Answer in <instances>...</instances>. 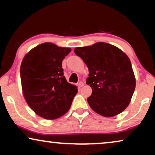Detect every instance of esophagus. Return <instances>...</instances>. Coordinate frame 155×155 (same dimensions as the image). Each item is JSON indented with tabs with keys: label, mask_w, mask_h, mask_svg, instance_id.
<instances>
[{
	"label": "esophagus",
	"mask_w": 155,
	"mask_h": 155,
	"mask_svg": "<svg viewBox=\"0 0 155 155\" xmlns=\"http://www.w3.org/2000/svg\"><path fill=\"white\" fill-rule=\"evenodd\" d=\"M78 86L80 87H83L84 86V82H78Z\"/></svg>",
	"instance_id": "esophagus-1"
}]
</instances>
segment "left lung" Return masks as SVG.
I'll list each match as a JSON object with an SVG mask.
<instances>
[{"mask_svg": "<svg viewBox=\"0 0 155 155\" xmlns=\"http://www.w3.org/2000/svg\"><path fill=\"white\" fill-rule=\"evenodd\" d=\"M74 52L88 68L86 83L92 89L87 99L91 109L105 117L124 111L130 102L136 84L128 56L105 42L77 47Z\"/></svg>", "mask_w": 155, "mask_h": 155, "instance_id": "obj_1", "label": "left lung"}]
</instances>
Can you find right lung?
<instances>
[{
  "label": "right lung",
  "mask_w": 155,
  "mask_h": 155,
  "mask_svg": "<svg viewBox=\"0 0 155 155\" xmlns=\"http://www.w3.org/2000/svg\"><path fill=\"white\" fill-rule=\"evenodd\" d=\"M71 51L46 42L29 51L21 63L25 100L45 119H56L67 113L78 92L77 87L67 82L62 68V61Z\"/></svg>",
  "instance_id": "add662e5"
}]
</instances>
